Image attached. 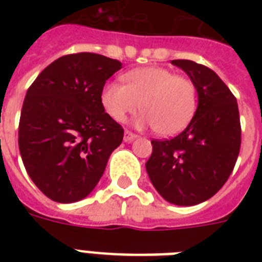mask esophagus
<instances>
[{
  "label": "esophagus",
  "mask_w": 262,
  "mask_h": 262,
  "mask_svg": "<svg viewBox=\"0 0 262 262\" xmlns=\"http://www.w3.org/2000/svg\"><path fill=\"white\" fill-rule=\"evenodd\" d=\"M135 139H137V135H135V133H132V132H129V130L125 132V135H123V141L130 143V141H133Z\"/></svg>",
  "instance_id": "34e87169"
}]
</instances>
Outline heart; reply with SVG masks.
<instances>
[{
    "label": "heart",
    "mask_w": 262,
    "mask_h": 262,
    "mask_svg": "<svg viewBox=\"0 0 262 262\" xmlns=\"http://www.w3.org/2000/svg\"><path fill=\"white\" fill-rule=\"evenodd\" d=\"M123 84L108 83L102 90V104L115 121H123L137 108L143 114L140 126H154L160 136L182 132L193 118L197 107L194 83L166 68H139L123 75Z\"/></svg>",
    "instance_id": "obj_1"
}]
</instances>
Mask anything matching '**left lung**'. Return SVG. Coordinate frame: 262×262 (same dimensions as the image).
<instances>
[{
  "mask_svg": "<svg viewBox=\"0 0 262 262\" xmlns=\"http://www.w3.org/2000/svg\"><path fill=\"white\" fill-rule=\"evenodd\" d=\"M194 83L199 106L186 129L172 139L152 140L148 177L159 194L175 205L211 199L227 182L241 149L235 96L215 72L189 59H172Z\"/></svg>",
  "mask_w": 262,
  "mask_h": 262,
  "instance_id": "obj_1",
  "label": "left lung"
}]
</instances>
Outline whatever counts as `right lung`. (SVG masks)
Listing matches in <instances>:
<instances>
[{"label":"right lung","instance_id":"right-lung-1","mask_svg":"<svg viewBox=\"0 0 262 262\" xmlns=\"http://www.w3.org/2000/svg\"><path fill=\"white\" fill-rule=\"evenodd\" d=\"M122 63L95 53L63 55L28 88L18 149L32 182L57 203L87 197L102 178L123 129L104 111L102 90Z\"/></svg>","mask_w":262,"mask_h":262}]
</instances>
